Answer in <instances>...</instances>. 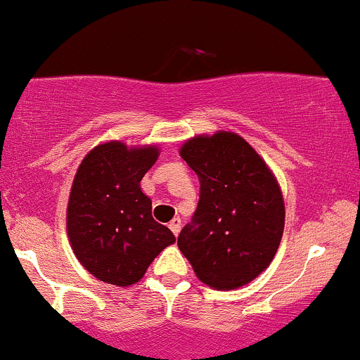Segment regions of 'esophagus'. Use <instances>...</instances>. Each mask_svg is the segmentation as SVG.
Returning <instances> with one entry per match:
<instances>
[{
	"label": "esophagus",
	"mask_w": 360,
	"mask_h": 360,
	"mask_svg": "<svg viewBox=\"0 0 360 360\" xmlns=\"http://www.w3.org/2000/svg\"><path fill=\"white\" fill-rule=\"evenodd\" d=\"M169 231L173 232V234L175 236H179L180 234V227H181V221H180V218H173L172 221H169Z\"/></svg>",
	"instance_id": "esophagus-1"
}]
</instances>
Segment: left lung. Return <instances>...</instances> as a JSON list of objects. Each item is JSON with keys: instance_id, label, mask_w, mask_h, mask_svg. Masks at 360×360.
<instances>
[{"instance_id": "8db88e82", "label": "left lung", "mask_w": 360, "mask_h": 360, "mask_svg": "<svg viewBox=\"0 0 360 360\" xmlns=\"http://www.w3.org/2000/svg\"><path fill=\"white\" fill-rule=\"evenodd\" d=\"M199 179V202L179 248L214 290H236L270 265L283 239L284 201L276 176L231 131L194 136L180 150Z\"/></svg>"}]
</instances>
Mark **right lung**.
Wrapping results in <instances>:
<instances>
[{"mask_svg":"<svg viewBox=\"0 0 360 360\" xmlns=\"http://www.w3.org/2000/svg\"><path fill=\"white\" fill-rule=\"evenodd\" d=\"M155 147L128 149L109 142L86 154L74 176L68 206V234L81 265L103 283L129 286L175 243L153 218V201L140 180L153 168Z\"/></svg>","mask_w":360,"mask_h":360,"instance_id":"right-lung-1","label":"right lung"}]
</instances>
